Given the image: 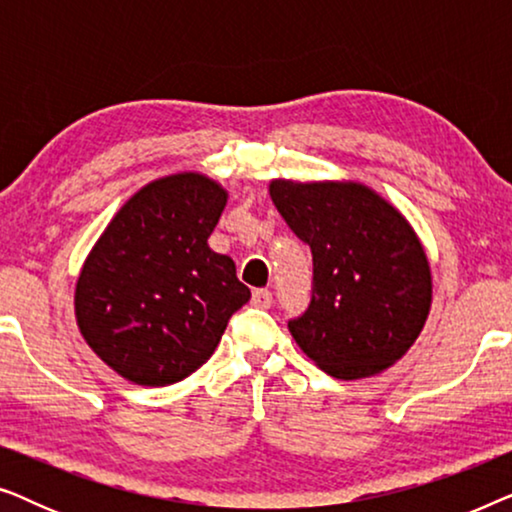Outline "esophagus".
<instances>
[{
    "mask_svg": "<svg viewBox=\"0 0 512 512\" xmlns=\"http://www.w3.org/2000/svg\"><path fill=\"white\" fill-rule=\"evenodd\" d=\"M251 303H254L256 307H265V310H268V307L272 305V291L256 289L254 293H251Z\"/></svg>",
    "mask_w": 512,
    "mask_h": 512,
    "instance_id": "obj_1",
    "label": "esophagus"
}]
</instances>
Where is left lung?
I'll return each instance as SVG.
<instances>
[{
    "label": "left lung",
    "instance_id": "obj_1",
    "mask_svg": "<svg viewBox=\"0 0 512 512\" xmlns=\"http://www.w3.org/2000/svg\"><path fill=\"white\" fill-rule=\"evenodd\" d=\"M270 198L312 249V298L289 321L298 347L338 380L382 373L431 310V268L403 214L354 181L275 179Z\"/></svg>",
    "mask_w": 512,
    "mask_h": 512
}]
</instances>
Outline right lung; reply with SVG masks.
<instances>
[{
	"label": "right lung",
	"mask_w": 512,
	"mask_h": 512,
	"mask_svg": "<svg viewBox=\"0 0 512 512\" xmlns=\"http://www.w3.org/2000/svg\"><path fill=\"white\" fill-rule=\"evenodd\" d=\"M226 198L198 172L151 181L83 263L74 296L81 335L125 380L165 387L195 373L251 298L233 258L207 244Z\"/></svg>",
	"instance_id": "1"
}]
</instances>
